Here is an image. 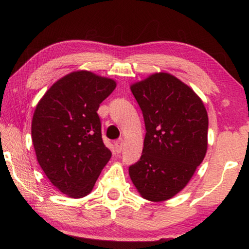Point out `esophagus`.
Returning <instances> with one entry per match:
<instances>
[{
  "label": "esophagus",
  "mask_w": 249,
  "mask_h": 249,
  "mask_svg": "<svg viewBox=\"0 0 249 249\" xmlns=\"http://www.w3.org/2000/svg\"><path fill=\"white\" fill-rule=\"evenodd\" d=\"M114 145H115V149L117 153H121V151L123 150V147H124V140L123 138H120V140H117L114 142Z\"/></svg>",
  "instance_id": "obj_1"
}]
</instances>
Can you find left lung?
<instances>
[{
    "instance_id": "8db88e82",
    "label": "left lung",
    "mask_w": 249,
    "mask_h": 249,
    "mask_svg": "<svg viewBox=\"0 0 249 249\" xmlns=\"http://www.w3.org/2000/svg\"><path fill=\"white\" fill-rule=\"evenodd\" d=\"M130 91L142 108L146 135L129 177L144 199L169 200L189 183L205 157L208 112L190 87L167 72L133 83Z\"/></svg>"
}]
</instances>
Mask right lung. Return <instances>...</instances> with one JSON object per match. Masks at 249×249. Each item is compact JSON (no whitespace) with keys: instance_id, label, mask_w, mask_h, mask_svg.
Here are the masks:
<instances>
[{"instance_id":"right-lung-1","label":"right lung","mask_w":249,"mask_h":249,"mask_svg":"<svg viewBox=\"0 0 249 249\" xmlns=\"http://www.w3.org/2000/svg\"><path fill=\"white\" fill-rule=\"evenodd\" d=\"M115 88V80L78 70L54 82L36 105L32 141L37 161L50 182L73 199L89 195L112 156L96 111Z\"/></svg>"}]
</instances>
